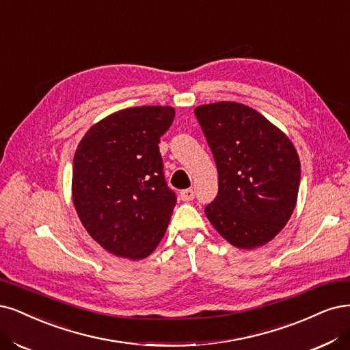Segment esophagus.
I'll use <instances>...</instances> for the list:
<instances>
[{
	"instance_id": "obj_1",
	"label": "esophagus",
	"mask_w": 350,
	"mask_h": 350,
	"mask_svg": "<svg viewBox=\"0 0 350 350\" xmlns=\"http://www.w3.org/2000/svg\"><path fill=\"white\" fill-rule=\"evenodd\" d=\"M194 197H196L194 189L188 188V189L180 191V200H183V201H192V200H194Z\"/></svg>"
}]
</instances>
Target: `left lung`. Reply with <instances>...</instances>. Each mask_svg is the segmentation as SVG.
Instances as JSON below:
<instances>
[{
    "instance_id": "left-lung-1",
    "label": "left lung",
    "mask_w": 350,
    "mask_h": 350,
    "mask_svg": "<svg viewBox=\"0 0 350 350\" xmlns=\"http://www.w3.org/2000/svg\"><path fill=\"white\" fill-rule=\"evenodd\" d=\"M194 113L219 172V192L206 207L207 219L236 247L267 245L297 204L301 165L294 144L243 104H206Z\"/></svg>"
}]
</instances>
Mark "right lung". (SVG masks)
Segmentation results:
<instances>
[{
    "label": "right lung",
    "mask_w": 350,
    "mask_h": 350,
    "mask_svg": "<svg viewBox=\"0 0 350 350\" xmlns=\"http://www.w3.org/2000/svg\"><path fill=\"white\" fill-rule=\"evenodd\" d=\"M172 107L120 110L79 142L72 167V200L90 236L111 255L148 258L162 240L176 204L167 187L159 140Z\"/></svg>",
    "instance_id": "obj_1"
}]
</instances>
